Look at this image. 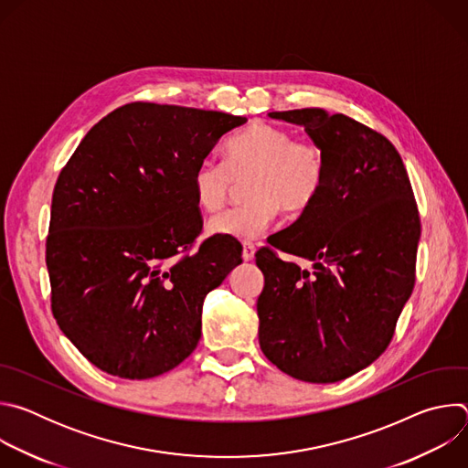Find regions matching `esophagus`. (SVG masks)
<instances>
[{"instance_id": "1", "label": "esophagus", "mask_w": 468, "mask_h": 468, "mask_svg": "<svg viewBox=\"0 0 468 468\" xmlns=\"http://www.w3.org/2000/svg\"><path fill=\"white\" fill-rule=\"evenodd\" d=\"M253 257H255V246L250 242H244L242 244V259L248 262V261H253Z\"/></svg>"}]
</instances>
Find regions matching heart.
<instances>
[{
  "instance_id": "heart-1",
  "label": "heart",
  "mask_w": 468,
  "mask_h": 468,
  "mask_svg": "<svg viewBox=\"0 0 468 468\" xmlns=\"http://www.w3.org/2000/svg\"><path fill=\"white\" fill-rule=\"evenodd\" d=\"M324 152L311 139H294L292 133L269 123H255L235 135L224 148V165L199 163L192 190L196 204L207 213L224 207L235 179H248L250 204L229 209L209 220V233L255 240L276 220L280 207L302 213L324 185Z\"/></svg>"
}]
</instances>
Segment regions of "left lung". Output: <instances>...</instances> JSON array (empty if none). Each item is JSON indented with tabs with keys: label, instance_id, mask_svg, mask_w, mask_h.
<instances>
[{
	"label": "left lung",
	"instance_id": "8db88e82",
	"mask_svg": "<svg viewBox=\"0 0 468 468\" xmlns=\"http://www.w3.org/2000/svg\"><path fill=\"white\" fill-rule=\"evenodd\" d=\"M305 127L324 152V185L309 209L262 248L259 346L282 372L335 383L388 346L415 285L420 220L396 148L374 129L324 109L269 112Z\"/></svg>",
	"mask_w": 468,
	"mask_h": 468
}]
</instances>
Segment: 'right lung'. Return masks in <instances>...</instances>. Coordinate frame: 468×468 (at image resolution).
Wrapping results in <instances>:
<instances>
[{"label": "right lung", "mask_w": 468, "mask_h": 468, "mask_svg": "<svg viewBox=\"0 0 468 468\" xmlns=\"http://www.w3.org/2000/svg\"><path fill=\"white\" fill-rule=\"evenodd\" d=\"M244 116L129 103L89 133L57 179L46 264L51 311L100 370L148 379L202 337L206 296L242 262L235 239L202 231L199 163Z\"/></svg>", "instance_id": "1"}]
</instances>
